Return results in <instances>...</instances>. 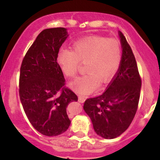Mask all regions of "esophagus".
Wrapping results in <instances>:
<instances>
[{"mask_svg": "<svg viewBox=\"0 0 160 160\" xmlns=\"http://www.w3.org/2000/svg\"><path fill=\"white\" fill-rule=\"evenodd\" d=\"M85 100H86V97L82 96V95H79V96H78V101H79V102L83 103V102H84V101H85Z\"/></svg>", "mask_w": 160, "mask_h": 160, "instance_id": "obj_1", "label": "esophagus"}]
</instances>
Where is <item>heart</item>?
<instances>
[{
	"mask_svg": "<svg viewBox=\"0 0 160 160\" xmlns=\"http://www.w3.org/2000/svg\"><path fill=\"white\" fill-rule=\"evenodd\" d=\"M122 61V48L118 40L101 36L81 38L72 45V51L61 49L57 62L63 73L70 78L76 77L79 62L85 64V72L70 83L74 90L82 94L94 91L100 83H106L115 76Z\"/></svg>",
	"mask_w": 160,
	"mask_h": 160,
	"instance_id": "heart-1",
	"label": "heart"
}]
</instances>
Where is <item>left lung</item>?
<instances>
[{
	"label": "left lung",
	"mask_w": 160,
	"mask_h": 160,
	"mask_svg": "<svg viewBox=\"0 0 160 160\" xmlns=\"http://www.w3.org/2000/svg\"><path fill=\"white\" fill-rule=\"evenodd\" d=\"M122 48L120 67L107 90L85 101L83 109L101 137L114 138L129 127L138 109L142 80L136 60L125 35L119 32Z\"/></svg>",
	"instance_id": "obj_1"
}]
</instances>
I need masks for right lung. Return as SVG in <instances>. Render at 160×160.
<instances>
[{
    "label": "right lung",
    "mask_w": 160,
    "mask_h": 160,
    "mask_svg": "<svg viewBox=\"0 0 160 160\" xmlns=\"http://www.w3.org/2000/svg\"><path fill=\"white\" fill-rule=\"evenodd\" d=\"M68 36L65 28L40 32L25 54L20 69L19 96L32 126L46 136L61 135L70 125L67 108L78 98L65 87L57 55Z\"/></svg>",
    "instance_id": "obj_1"
}]
</instances>
